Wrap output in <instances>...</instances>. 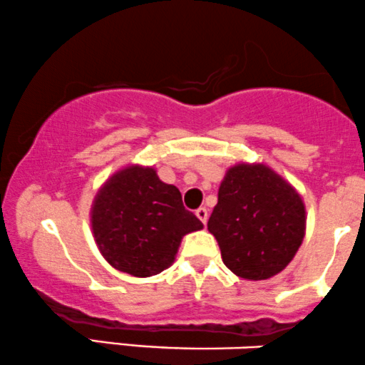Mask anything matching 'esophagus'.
Masks as SVG:
<instances>
[{
  "label": "esophagus",
  "mask_w": 365,
  "mask_h": 365,
  "mask_svg": "<svg viewBox=\"0 0 365 365\" xmlns=\"http://www.w3.org/2000/svg\"><path fill=\"white\" fill-rule=\"evenodd\" d=\"M196 217H198L200 220L203 222L205 225H207V222H208V210L203 208V207L198 208V210H196Z\"/></svg>",
  "instance_id": "esophagus-1"
}]
</instances>
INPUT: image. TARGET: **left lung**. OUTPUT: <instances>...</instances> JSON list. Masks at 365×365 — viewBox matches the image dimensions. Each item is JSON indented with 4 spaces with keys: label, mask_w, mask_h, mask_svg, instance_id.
I'll return each instance as SVG.
<instances>
[{
    "label": "left lung",
    "mask_w": 365,
    "mask_h": 365,
    "mask_svg": "<svg viewBox=\"0 0 365 365\" xmlns=\"http://www.w3.org/2000/svg\"><path fill=\"white\" fill-rule=\"evenodd\" d=\"M222 261L244 280H268L301 247L306 207L297 190L264 164H235L218 187L208 220Z\"/></svg>",
    "instance_id": "1"
}]
</instances>
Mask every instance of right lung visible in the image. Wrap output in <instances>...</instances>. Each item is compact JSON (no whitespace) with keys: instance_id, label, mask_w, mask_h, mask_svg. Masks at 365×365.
<instances>
[{"instance_id":"1","label":"right lung","mask_w":365,"mask_h":365,"mask_svg":"<svg viewBox=\"0 0 365 365\" xmlns=\"http://www.w3.org/2000/svg\"><path fill=\"white\" fill-rule=\"evenodd\" d=\"M90 222L107 263L140 278L169 268L184 235L203 229L195 213L184 208L178 187L143 165L124 167L102 184Z\"/></svg>"}]
</instances>
